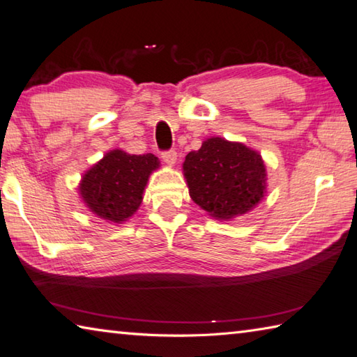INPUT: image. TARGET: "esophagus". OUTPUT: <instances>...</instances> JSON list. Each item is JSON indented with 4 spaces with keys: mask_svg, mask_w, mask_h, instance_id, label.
<instances>
[{
    "mask_svg": "<svg viewBox=\"0 0 357 357\" xmlns=\"http://www.w3.org/2000/svg\"><path fill=\"white\" fill-rule=\"evenodd\" d=\"M162 158L166 165L174 166L177 162V152L176 151H165V152H162Z\"/></svg>",
    "mask_w": 357,
    "mask_h": 357,
    "instance_id": "esophagus-1",
    "label": "esophagus"
}]
</instances>
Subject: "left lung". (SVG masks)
Returning a JSON list of instances; mask_svg holds the SVG:
<instances>
[{
  "instance_id": "1",
  "label": "left lung",
  "mask_w": 357,
  "mask_h": 357,
  "mask_svg": "<svg viewBox=\"0 0 357 357\" xmlns=\"http://www.w3.org/2000/svg\"><path fill=\"white\" fill-rule=\"evenodd\" d=\"M189 195L217 220L250 213L266 192V168L257 151L211 137L185 158Z\"/></svg>"
}]
</instances>
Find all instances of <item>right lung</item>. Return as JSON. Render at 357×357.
Instances as JSON below:
<instances>
[{
  "label": "right lung",
  "instance_id": "add662e5",
  "mask_svg": "<svg viewBox=\"0 0 357 357\" xmlns=\"http://www.w3.org/2000/svg\"><path fill=\"white\" fill-rule=\"evenodd\" d=\"M155 155H134L121 149L107 154L87 169L78 191L91 213L111 223H123L142 205L143 191L152 171L158 169Z\"/></svg>",
  "mask_w": 357,
  "mask_h": 357
}]
</instances>
